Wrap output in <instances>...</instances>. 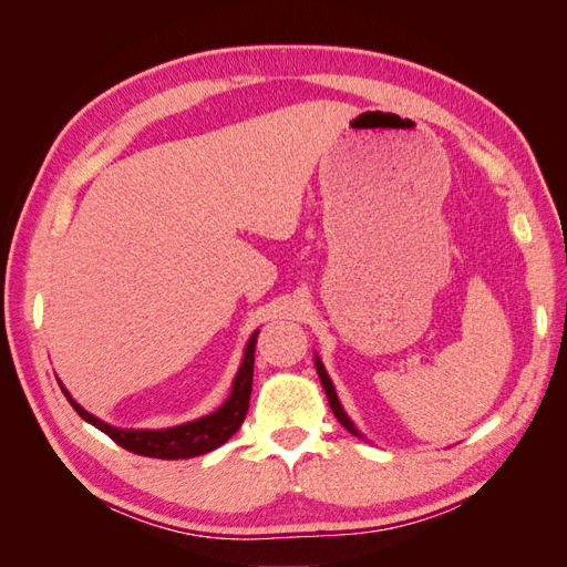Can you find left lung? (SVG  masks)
Returning <instances> with one entry per match:
<instances>
[{
    "label": "left lung",
    "instance_id": "1",
    "mask_svg": "<svg viewBox=\"0 0 567 567\" xmlns=\"http://www.w3.org/2000/svg\"><path fill=\"white\" fill-rule=\"evenodd\" d=\"M316 371H318V375H321V383H323V388H326V395H328V402H330V410H332V414L338 416V422L350 431L352 435H361L357 429H354V424L350 422V416H347L344 412H342V408H340V400H338V395H336V388H332V383H330V379H328V373H326V369H323V364L321 361L316 359Z\"/></svg>",
    "mask_w": 567,
    "mask_h": 567
}]
</instances>
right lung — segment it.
<instances>
[{
	"label": "right lung",
	"instance_id": "add662e5",
	"mask_svg": "<svg viewBox=\"0 0 567 567\" xmlns=\"http://www.w3.org/2000/svg\"><path fill=\"white\" fill-rule=\"evenodd\" d=\"M256 340L258 332H254V338L246 344L244 352V361L241 369L235 379V385H231V395L227 398V402L223 404L220 410L200 416L196 422H188L182 426L174 429H163V431H124V429H114L107 426L105 422H100L97 416L85 412L79 402H74L66 390L64 395L71 402V408L79 412L81 419L93 424L95 429H100L103 433H107L110 439L122 445L128 453L136 455H145V457H157V460H188V457H198L206 455L210 450L220 447L223 443H227L231 435L237 433V429L241 426L246 412H249V400H251V383H254V354H256Z\"/></svg>",
	"mask_w": 567,
	"mask_h": 567
}]
</instances>
